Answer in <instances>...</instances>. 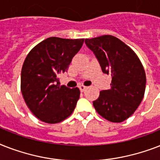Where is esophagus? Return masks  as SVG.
<instances>
[{"label":"esophagus","instance_id":"obj_1","mask_svg":"<svg viewBox=\"0 0 160 160\" xmlns=\"http://www.w3.org/2000/svg\"><path fill=\"white\" fill-rule=\"evenodd\" d=\"M79 88H80V91H81V92H83V91H85V90L87 87H86V86H85V85H80V86H79Z\"/></svg>","mask_w":160,"mask_h":160}]
</instances>
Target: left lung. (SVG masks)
<instances>
[{"instance_id":"left-lung-1","label":"left lung","mask_w":160,"mask_h":160,"mask_svg":"<svg viewBox=\"0 0 160 160\" xmlns=\"http://www.w3.org/2000/svg\"><path fill=\"white\" fill-rule=\"evenodd\" d=\"M102 71L111 75V88L100 91L93 105L98 114L110 122L119 123L134 114L141 103L146 76L137 55L113 36L85 39Z\"/></svg>"}]
</instances>
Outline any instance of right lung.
Returning a JSON list of instances; mask_svg holds the SVG:
<instances>
[{
  "label": "right lung",
  "instance_id": "right-lung-1",
  "mask_svg": "<svg viewBox=\"0 0 160 160\" xmlns=\"http://www.w3.org/2000/svg\"><path fill=\"white\" fill-rule=\"evenodd\" d=\"M83 43L84 39L50 37L26 56L21 70V93L29 109L41 121L60 123L74 111L80 90L60 86L58 77L67 71Z\"/></svg>",
  "mask_w": 160,
  "mask_h": 160
}]
</instances>
